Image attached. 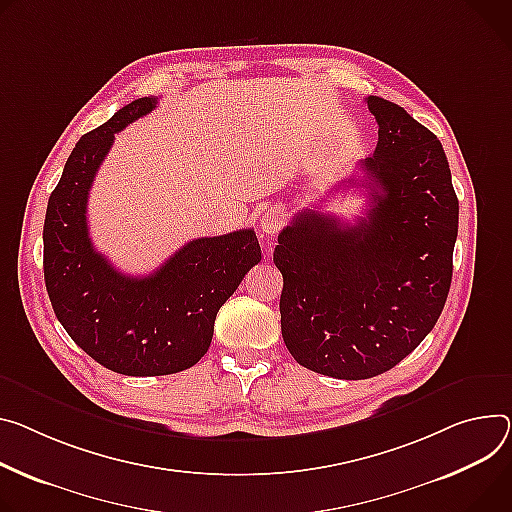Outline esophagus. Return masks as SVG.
I'll return each instance as SVG.
<instances>
[{
	"label": "esophagus",
	"mask_w": 512,
	"mask_h": 512,
	"mask_svg": "<svg viewBox=\"0 0 512 512\" xmlns=\"http://www.w3.org/2000/svg\"><path fill=\"white\" fill-rule=\"evenodd\" d=\"M282 224H284V210L280 206L267 208L259 218V226L265 235H275V232L282 228Z\"/></svg>",
	"instance_id": "34e87169"
}]
</instances>
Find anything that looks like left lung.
<instances>
[{"instance_id":"left-lung-1","label":"left lung","mask_w":512,"mask_h":512,"mask_svg":"<svg viewBox=\"0 0 512 512\" xmlns=\"http://www.w3.org/2000/svg\"><path fill=\"white\" fill-rule=\"evenodd\" d=\"M365 102L380 126L374 155L361 161L374 206L351 226L298 212L273 251L288 351L339 380L384 374L431 333L451 286L459 218L437 136L394 102Z\"/></svg>"}]
</instances>
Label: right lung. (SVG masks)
<instances>
[{
	"instance_id": "1",
	"label": "right lung",
	"mask_w": 512,
	"mask_h": 512,
	"mask_svg": "<svg viewBox=\"0 0 512 512\" xmlns=\"http://www.w3.org/2000/svg\"><path fill=\"white\" fill-rule=\"evenodd\" d=\"M155 106L157 98H138L79 138L42 230L44 284L59 322L91 359L124 376H167L196 365L212 343L220 306L261 261L253 228L194 239L145 277L120 273L94 249L91 183L114 134Z\"/></svg>"
}]
</instances>
